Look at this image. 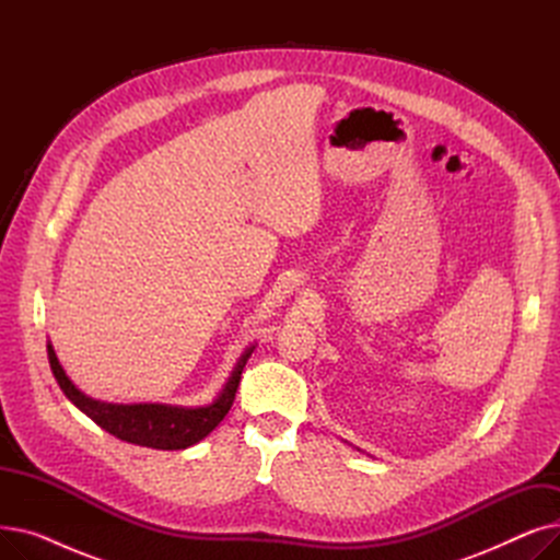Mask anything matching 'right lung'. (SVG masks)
Returning <instances> with one entry per match:
<instances>
[{
	"label": "right lung",
	"instance_id": "1",
	"mask_svg": "<svg viewBox=\"0 0 560 560\" xmlns=\"http://www.w3.org/2000/svg\"><path fill=\"white\" fill-rule=\"evenodd\" d=\"M252 351L254 347L245 349V354L235 363L224 388L211 404L184 408L167 404H108L88 397L72 384L61 363H58L51 342H47V357L58 386H61L66 397L81 413H85L110 435L125 440V443L152 450H186L209 435L233 406L243 368L252 357Z\"/></svg>",
	"mask_w": 560,
	"mask_h": 560
}]
</instances>
